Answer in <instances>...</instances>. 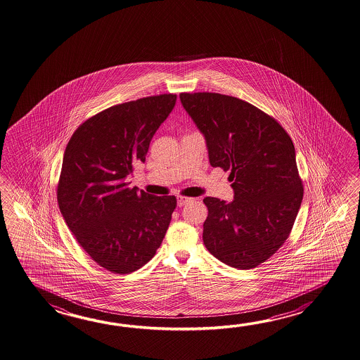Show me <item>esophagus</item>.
Instances as JSON below:
<instances>
[{
  "instance_id": "1",
  "label": "esophagus",
  "mask_w": 360,
  "mask_h": 360,
  "mask_svg": "<svg viewBox=\"0 0 360 360\" xmlns=\"http://www.w3.org/2000/svg\"><path fill=\"white\" fill-rule=\"evenodd\" d=\"M191 200H193V199L188 198V197H183V195H179V197H177V206H185V205H188V203H189V202H191Z\"/></svg>"
}]
</instances>
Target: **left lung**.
Listing matches in <instances>:
<instances>
[{"label": "left lung", "mask_w": 360, "mask_h": 360, "mask_svg": "<svg viewBox=\"0 0 360 360\" xmlns=\"http://www.w3.org/2000/svg\"><path fill=\"white\" fill-rule=\"evenodd\" d=\"M180 100L205 136L211 166L230 171L234 191L230 203L203 199V243L229 266L256 268L285 242L302 202L291 138L245 100L214 92H183Z\"/></svg>", "instance_id": "obj_1"}]
</instances>
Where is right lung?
Listing matches in <instances>:
<instances>
[{
  "label": "right lung",
  "instance_id": "1",
  "mask_svg": "<svg viewBox=\"0 0 360 360\" xmlns=\"http://www.w3.org/2000/svg\"><path fill=\"white\" fill-rule=\"evenodd\" d=\"M163 94L118 104L82 123L63 157L58 203L77 242L100 266L127 274L160 248L176 207L174 195L157 197L127 177L146 162L150 140L175 107Z\"/></svg>",
  "mask_w": 360,
  "mask_h": 360
}]
</instances>
